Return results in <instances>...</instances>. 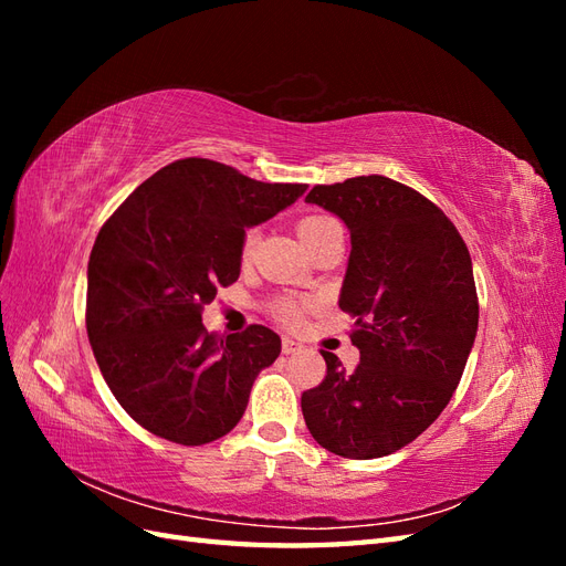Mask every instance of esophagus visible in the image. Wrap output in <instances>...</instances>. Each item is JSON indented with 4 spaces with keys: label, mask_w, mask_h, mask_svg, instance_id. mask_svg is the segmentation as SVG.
I'll return each instance as SVG.
<instances>
[{
    "label": "esophagus",
    "mask_w": 566,
    "mask_h": 566,
    "mask_svg": "<svg viewBox=\"0 0 566 566\" xmlns=\"http://www.w3.org/2000/svg\"><path fill=\"white\" fill-rule=\"evenodd\" d=\"M283 354H297V352H302V342H297V339H293V337H283Z\"/></svg>",
    "instance_id": "1"
}]
</instances>
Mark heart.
<instances>
[{"instance_id":"obj_1","label":"heart","mask_w":566,"mask_h":566,"mask_svg":"<svg viewBox=\"0 0 566 566\" xmlns=\"http://www.w3.org/2000/svg\"><path fill=\"white\" fill-rule=\"evenodd\" d=\"M325 219H328V217H306V219L300 221L297 231H300V233L310 231V229L323 224ZM256 241H260V231L250 229V231L245 233V238H243V256H245V260H248V256H252V252H254V248H256ZM302 312H304V304H302V302H295V300L281 302L279 310H276L279 318H281L283 323H287V325H297L300 318H302Z\"/></svg>"}]
</instances>
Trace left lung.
<instances>
[{
	"mask_svg": "<svg viewBox=\"0 0 566 566\" xmlns=\"http://www.w3.org/2000/svg\"><path fill=\"white\" fill-rule=\"evenodd\" d=\"M306 202L349 229L339 310L361 361L347 373L321 352L328 373L302 394V416L331 453L382 458L439 418L465 370L479 323L470 252L432 200L380 175L314 186Z\"/></svg>",
	"mask_w": 566,
	"mask_h": 566,
	"instance_id": "left-lung-1",
	"label": "left lung"
}]
</instances>
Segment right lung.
Masks as SVG:
<instances>
[{"label":"right lung","instance_id":"obj_1","mask_svg":"<svg viewBox=\"0 0 566 566\" xmlns=\"http://www.w3.org/2000/svg\"><path fill=\"white\" fill-rule=\"evenodd\" d=\"M304 191L186 158L158 169L101 227L87 266L90 345L113 397L148 432L202 447L243 418L281 337L264 325L219 337L200 312L241 276L245 229Z\"/></svg>","mask_w":566,"mask_h":566}]
</instances>
